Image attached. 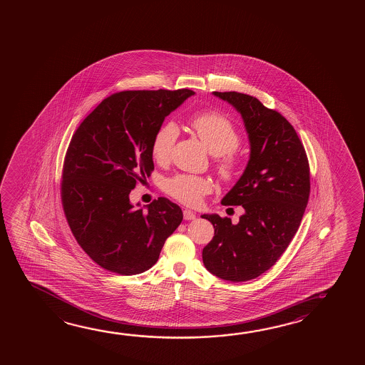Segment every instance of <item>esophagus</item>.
Instances as JSON below:
<instances>
[{"mask_svg":"<svg viewBox=\"0 0 365 365\" xmlns=\"http://www.w3.org/2000/svg\"><path fill=\"white\" fill-rule=\"evenodd\" d=\"M183 217H185V220H193V219H196V214L191 210H183Z\"/></svg>","mask_w":365,"mask_h":365,"instance_id":"34e87169","label":"esophagus"}]
</instances>
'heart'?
Wrapping results in <instances>:
<instances>
[{"instance_id":"1","label":"heart","mask_w":365,"mask_h":365,"mask_svg":"<svg viewBox=\"0 0 365 365\" xmlns=\"http://www.w3.org/2000/svg\"><path fill=\"white\" fill-rule=\"evenodd\" d=\"M193 132L201 138L211 155L216 156V170L224 180L233 178L238 169L234 150L240 146V136L225 115L215 112L196 114L190 120ZM180 131L174 122L163 123L153 138L151 154L158 163H167L173 151ZM169 196L188 206H197L212 191L211 180L205 177L175 174L164 182Z\"/></svg>"}]
</instances>
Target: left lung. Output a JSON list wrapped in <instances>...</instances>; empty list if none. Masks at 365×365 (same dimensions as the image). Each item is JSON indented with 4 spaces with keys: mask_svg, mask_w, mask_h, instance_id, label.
Wrapping results in <instances>:
<instances>
[{
    "mask_svg": "<svg viewBox=\"0 0 365 365\" xmlns=\"http://www.w3.org/2000/svg\"><path fill=\"white\" fill-rule=\"evenodd\" d=\"M214 96L240 112L251 154L240 180L221 203L242 206L238 224L205 214L215 229L203 248L205 267L222 280L256 279L285 252L298 230L311 192L309 163L293 125L255 96L237 91Z\"/></svg>",
    "mask_w": 365,
    "mask_h": 365,
    "instance_id": "8db88e82",
    "label": "left lung"
}]
</instances>
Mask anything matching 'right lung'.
I'll return each mask as SVG.
<instances>
[{"label": "right lung", "mask_w": 365, "mask_h": 365, "mask_svg": "<svg viewBox=\"0 0 365 365\" xmlns=\"http://www.w3.org/2000/svg\"><path fill=\"white\" fill-rule=\"evenodd\" d=\"M190 89L130 90L104 99L68 145L61 198L75 240L94 262L120 275L155 264L183 214L159 197L135 209L130 192L154 170L151 143L165 117L193 96Z\"/></svg>", "instance_id": "obj_1"}]
</instances>
